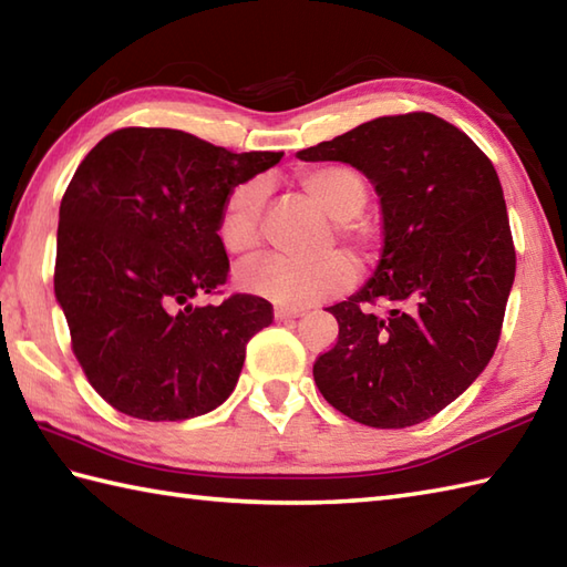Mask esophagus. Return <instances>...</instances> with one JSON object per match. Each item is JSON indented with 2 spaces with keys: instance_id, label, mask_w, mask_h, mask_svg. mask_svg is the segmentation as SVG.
Returning <instances> with one entry per match:
<instances>
[{
  "instance_id": "34e87169",
  "label": "esophagus",
  "mask_w": 567,
  "mask_h": 567,
  "mask_svg": "<svg viewBox=\"0 0 567 567\" xmlns=\"http://www.w3.org/2000/svg\"><path fill=\"white\" fill-rule=\"evenodd\" d=\"M305 309H295V307H275V319L277 321H287V319H297L302 317Z\"/></svg>"
}]
</instances>
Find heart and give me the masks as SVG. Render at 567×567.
I'll return each mask as SVG.
<instances>
[{"label":"heart","mask_w":567,"mask_h":567,"mask_svg":"<svg viewBox=\"0 0 567 567\" xmlns=\"http://www.w3.org/2000/svg\"><path fill=\"white\" fill-rule=\"evenodd\" d=\"M299 183L309 197H315L336 221H341L339 231L348 244L355 248L365 246V236L351 224L368 202V183L355 167H315L299 175ZM265 195H268V187L262 179H248L228 192L219 216V240L228 252H250L258 246ZM353 280V262L341 252H329L317 260L265 256L246 262L238 270V285L246 292L295 309L341 295Z\"/></svg>","instance_id":"heart-1"}]
</instances>
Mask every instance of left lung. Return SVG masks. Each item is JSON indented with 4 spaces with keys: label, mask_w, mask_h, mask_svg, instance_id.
<instances>
[{
    "label": "left lung",
    "mask_w": 567,
    "mask_h": 567,
    "mask_svg": "<svg viewBox=\"0 0 567 567\" xmlns=\"http://www.w3.org/2000/svg\"><path fill=\"white\" fill-rule=\"evenodd\" d=\"M297 158L353 165L382 209L375 272L327 309L339 341L317 358V388L358 424H421L477 380L499 341L516 256L495 165L426 112L372 118ZM378 301L389 305L380 318Z\"/></svg>",
    "instance_id": "left-lung-1"
}]
</instances>
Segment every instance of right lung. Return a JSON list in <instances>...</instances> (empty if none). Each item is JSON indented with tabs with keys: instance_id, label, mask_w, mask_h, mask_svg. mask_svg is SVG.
<instances>
[{
	"instance_id": "obj_1",
	"label": "right lung",
	"mask_w": 567,
	"mask_h": 567,
	"mask_svg": "<svg viewBox=\"0 0 567 567\" xmlns=\"http://www.w3.org/2000/svg\"><path fill=\"white\" fill-rule=\"evenodd\" d=\"M285 153H231L175 128L102 138L60 202L55 299L90 384L122 414L179 421L234 392L268 299L199 305L226 282L228 192Z\"/></svg>"
}]
</instances>
